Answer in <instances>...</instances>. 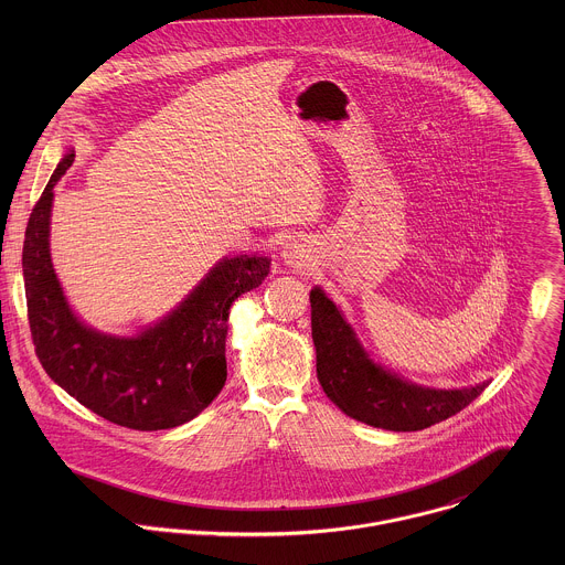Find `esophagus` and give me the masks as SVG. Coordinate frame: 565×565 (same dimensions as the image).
Returning a JSON list of instances; mask_svg holds the SVG:
<instances>
[{"label": "esophagus", "mask_w": 565, "mask_h": 565, "mask_svg": "<svg viewBox=\"0 0 565 565\" xmlns=\"http://www.w3.org/2000/svg\"><path fill=\"white\" fill-rule=\"evenodd\" d=\"M282 254H285V260H287L289 265H294V267H300L302 260H305V254H302V249H300L298 243H289Z\"/></svg>", "instance_id": "34e87169"}]
</instances>
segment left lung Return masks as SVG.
Listing matches in <instances>:
<instances>
[{
	"mask_svg": "<svg viewBox=\"0 0 565 565\" xmlns=\"http://www.w3.org/2000/svg\"><path fill=\"white\" fill-rule=\"evenodd\" d=\"M311 328L323 394L345 415L387 430H422L466 408L487 385L428 390L411 385L367 359L350 323L326 298L311 291Z\"/></svg>",
	"mask_w": 565,
	"mask_h": 565,
	"instance_id": "left-lung-1",
	"label": "left lung"
}]
</instances>
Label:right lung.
<instances>
[{
	"mask_svg": "<svg viewBox=\"0 0 565 565\" xmlns=\"http://www.w3.org/2000/svg\"><path fill=\"white\" fill-rule=\"evenodd\" d=\"M74 157L58 162L25 228L23 280L36 356L54 383L113 424L180 426L222 392L231 305L265 280L269 258H224L171 316L135 339L86 328L72 313L50 258L52 189Z\"/></svg>",
	"mask_w": 565,
	"mask_h": 565,
	"instance_id": "right-lung-1",
	"label": "right lung"
}]
</instances>
